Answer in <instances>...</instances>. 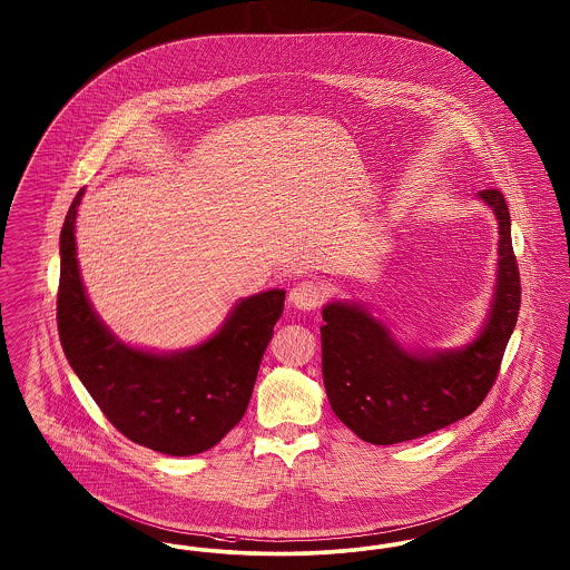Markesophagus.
I'll list each match as a JSON object with an SVG mask.
<instances>
[{
    "instance_id": "1",
    "label": "esophagus",
    "mask_w": 570,
    "mask_h": 570,
    "mask_svg": "<svg viewBox=\"0 0 570 570\" xmlns=\"http://www.w3.org/2000/svg\"><path fill=\"white\" fill-rule=\"evenodd\" d=\"M326 298V288L324 284L318 279H303L295 284V288L291 291V305L296 309H303V312H309V309H316Z\"/></svg>"
}]
</instances>
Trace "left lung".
<instances>
[{
  "label": "left lung",
  "instance_id": "left-lung-1",
  "mask_svg": "<svg viewBox=\"0 0 570 570\" xmlns=\"http://www.w3.org/2000/svg\"><path fill=\"white\" fill-rule=\"evenodd\" d=\"M499 218L497 293L478 340L462 350L411 354L361 305L322 309V375L331 407L366 443L392 445L445 429L478 410L501 371L522 284L511 216L499 188L479 190Z\"/></svg>",
  "mask_w": 570,
  "mask_h": 570
}]
</instances>
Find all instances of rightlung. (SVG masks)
I'll use <instances>...</instances> for the list:
<instances>
[{
  "instance_id": "add662e5",
  "label": "right lung",
  "mask_w": 570,
  "mask_h": 570,
  "mask_svg": "<svg viewBox=\"0 0 570 570\" xmlns=\"http://www.w3.org/2000/svg\"><path fill=\"white\" fill-rule=\"evenodd\" d=\"M61 228L57 326L69 365L118 433L169 455L202 454L244 417L263 354L284 309V291L244 298L207 342L160 356L118 342L85 295L73 223Z\"/></svg>"
}]
</instances>
